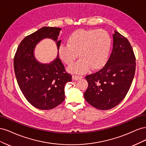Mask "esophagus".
<instances>
[{
  "instance_id": "esophagus-1",
  "label": "esophagus",
  "mask_w": 146,
  "mask_h": 146,
  "mask_svg": "<svg viewBox=\"0 0 146 146\" xmlns=\"http://www.w3.org/2000/svg\"><path fill=\"white\" fill-rule=\"evenodd\" d=\"M82 78V76H76V75H73L72 76V79L74 80H78V79H80Z\"/></svg>"
}]
</instances>
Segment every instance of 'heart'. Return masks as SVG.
Masks as SVG:
<instances>
[{
    "label": "heart",
    "mask_w": 146,
    "mask_h": 146,
    "mask_svg": "<svg viewBox=\"0 0 146 146\" xmlns=\"http://www.w3.org/2000/svg\"><path fill=\"white\" fill-rule=\"evenodd\" d=\"M111 46V39L104 30H78L70 34L67 44L58 48L60 59L71 64L78 54L80 59L68 68L70 72L84 74L91 68L98 69L107 62Z\"/></svg>",
    "instance_id": "heart-1"
}]
</instances>
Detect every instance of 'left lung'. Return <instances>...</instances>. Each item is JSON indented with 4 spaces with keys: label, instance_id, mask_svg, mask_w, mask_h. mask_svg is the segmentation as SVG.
I'll return each instance as SVG.
<instances>
[{
    "label": "left lung",
    "instance_id": "obj_1",
    "mask_svg": "<svg viewBox=\"0 0 146 146\" xmlns=\"http://www.w3.org/2000/svg\"><path fill=\"white\" fill-rule=\"evenodd\" d=\"M113 38V50L107 63L98 72L85 77L88 86L84 97L99 110H110L120 103L135 76L136 58L129 40L117 31Z\"/></svg>",
    "mask_w": 146,
    "mask_h": 146
}]
</instances>
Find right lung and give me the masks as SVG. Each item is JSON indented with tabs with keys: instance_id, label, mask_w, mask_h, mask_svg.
Returning a JSON list of instances; mask_svg holds the SVG:
<instances>
[{
	"instance_id": "add662e5",
	"label": "right lung",
	"mask_w": 146,
	"mask_h": 146,
	"mask_svg": "<svg viewBox=\"0 0 146 146\" xmlns=\"http://www.w3.org/2000/svg\"><path fill=\"white\" fill-rule=\"evenodd\" d=\"M61 30L50 27L39 29L21 42L15 55V73L22 92L30 104L42 110L54 108L63 102L64 86L72 80L71 75L66 72L58 52L56 58L47 64L39 63L34 55L35 47L45 38L55 41L58 50Z\"/></svg>"
}]
</instances>
